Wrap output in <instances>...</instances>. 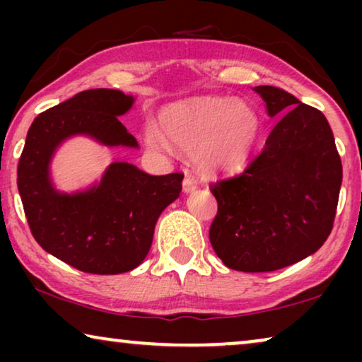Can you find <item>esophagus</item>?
<instances>
[{
	"instance_id": "esophagus-1",
	"label": "esophagus",
	"mask_w": 362,
	"mask_h": 362,
	"mask_svg": "<svg viewBox=\"0 0 362 362\" xmlns=\"http://www.w3.org/2000/svg\"><path fill=\"white\" fill-rule=\"evenodd\" d=\"M197 187L196 177L191 175L189 171L185 173V180H182V191L185 192H192Z\"/></svg>"
}]
</instances>
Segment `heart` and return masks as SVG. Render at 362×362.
Instances as JSON below:
<instances>
[{
	"instance_id": "heart-1",
	"label": "heart",
	"mask_w": 362,
	"mask_h": 362,
	"mask_svg": "<svg viewBox=\"0 0 362 362\" xmlns=\"http://www.w3.org/2000/svg\"><path fill=\"white\" fill-rule=\"evenodd\" d=\"M160 125L173 145L196 155L197 165L209 176L244 170L262 132L255 108L227 97H202L168 107ZM165 137L155 125H146L145 141L153 150H168Z\"/></svg>"
}]
</instances>
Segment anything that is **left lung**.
<instances>
[{
  "label": "left lung",
  "instance_id": "1",
  "mask_svg": "<svg viewBox=\"0 0 362 362\" xmlns=\"http://www.w3.org/2000/svg\"><path fill=\"white\" fill-rule=\"evenodd\" d=\"M254 90L279 122L244 173L209 186L217 199L209 240L232 270L274 272L315 254L328 239L343 166L318 108L272 86Z\"/></svg>",
  "mask_w": 362,
  "mask_h": 362
}]
</instances>
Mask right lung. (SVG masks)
<instances>
[{"mask_svg": "<svg viewBox=\"0 0 362 362\" xmlns=\"http://www.w3.org/2000/svg\"><path fill=\"white\" fill-rule=\"evenodd\" d=\"M132 105V95L113 88L77 93L34 118L19 158L18 189L33 237L49 254L87 274L136 269L150 252L158 217L182 187L181 173L151 176L117 161L90 189H54L49 163L67 138L87 135L107 146H138L118 120Z\"/></svg>", "mask_w": 362, "mask_h": 362, "instance_id": "right-lung-1", "label": "right lung"}]
</instances>
